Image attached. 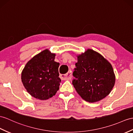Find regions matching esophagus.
<instances>
[{"instance_id":"esophagus-1","label":"esophagus","mask_w":133,"mask_h":133,"mask_svg":"<svg viewBox=\"0 0 133 133\" xmlns=\"http://www.w3.org/2000/svg\"><path fill=\"white\" fill-rule=\"evenodd\" d=\"M60 77L63 80H69L72 78V73L71 71H69L67 73L65 74H60Z\"/></svg>"}]
</instances>
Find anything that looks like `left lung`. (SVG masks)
Segmentation results:
<instances>
[{"instance_id": "obj_1", "label": "left lung", "mask_w": 133, "mask_h": 133, "mask_svg": "<svg viewBox=\"0 0 133 133\" xmlns=\"http://www.w3.org/2000/svg\"><path fill=\"white\" fill-rule=\"evenodd\" d=\"M76 66L72 83L83 100L96 102L109 94L116 78L112 65L102 55L88 49L77 56Z\"/></svg>"}]
</instances>
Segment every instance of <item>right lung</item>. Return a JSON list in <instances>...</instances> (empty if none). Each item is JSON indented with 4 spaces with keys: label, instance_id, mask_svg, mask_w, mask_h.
Segmentation results:
<instances>
[{
    "label": "right lung",
    "instance_id": "add662e5",
    "mask_svg": "<svg viewBox=\"0 0 133 133\" xmlns=\"http://www.w3.org/2000/svg\"><path fill=\"white\" fill-rule=\"evenodd\" d=\"M55 54L45 50L34 56L26 64L21 73V80L28 93L34 98L47 100L56 94L61 79L55 61Z\"/></svg>",
    "mask_w": 133,
    "mask_h": 133
}]
</instances>
